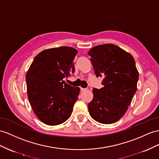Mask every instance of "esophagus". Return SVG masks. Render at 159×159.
I'll return each instance as SVG.
<instances>
[{
	"label": "esophagus",
	"mask_w": 159,
	"mask_h": 159,
	"mask_svg": "<svg viewBox=\"0 0 159 159\" xmlns=\"http://www.w3.org/2000/svg\"><path fill=\"white\" fill-rule=\"evenodd\" d=\"M87 89H85V88H82V87H80V90H81V91H85Z\"/></svg>",
	"instance_id": "obj_1"
}]
</instances>
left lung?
Masks as SVG:
<instances>
[{
	"label": "left lung",
	"instance_id": "obj_1",
	"mask_svg": "<svg viewBox=\"0 0 159 159\" xmlns=\"http://www.w3.org/2000/svg\"><path fill=\"white\" fill-rule=\"evenodd\" d=\"M97 77H103V87L93 89L88 105L93 120L104 124L122 117L137 90L139 74L129 53L111 43L97 46L88 52Z\"/></svg>",
	"mask_w": 159,
	"mask_h": 159
}]
</instances>
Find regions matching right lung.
<instances>
[{"label": "right lung", "mask_w": 159, "mask_h": 159, "mask_svg": "<svg viewBox=\"0 0 159 159\" xmlns=\"http://www.w3.org/2000/svg\"><path fill=\"white\" fill-rule=\"evenodd\" d=\"M71 47L43 50L35 57L26 74L27 93L38 118L49 125L64 123L70 117L80 88L63 80L75 72L77 54Z\"/></svg>", "instance_id": "obj_1"}]
</instances>
